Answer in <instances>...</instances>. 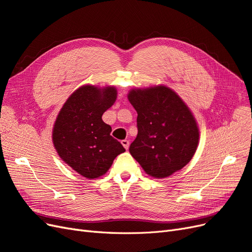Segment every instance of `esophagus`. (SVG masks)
<instances>
[{"label":"esophagus","instance_id":"1","mask_svg":"<svg viewBox=\"0 0 252 252\" xmlns=\"http://www.w3.org/2000/svg\"><path fill=\"white\" fill-rule=\"evenodd\" d=\"M121 143H122V145H123L125 149H128V147H129V141L123 140V141H121Z\"/></svg>","mask_w":252,"mask_h":252}]
</instances>
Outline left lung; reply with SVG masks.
Listing matches in <instances>:
<instances>
[{
	"label": "left lung",
	"mask_w": 252,
	"mask_h": 252,
	"mask_svg": "<svg viewBox=\"0 0 252 252\" xmlns=\"http://www.w3.org/2000/svg\"><path fill=\"white\" fill-rule=\"evenodd\" d=\"M138 135L129 152L147 174L163 179L182 169L199 144V128L186 104L166 86L132 89Z\"/></svg>",
	"instance_id": "left-lung-1"
}]
</instances>
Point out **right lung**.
<instances>
[{"instance_id": "add662e5", "label": "right lung", "mask_w": 252, "mask_h": 252, "mask_svg": "<svg viewBox=\"0 0 252 252\" xmlns=\"http://www.w3.org/2000/svg\"><path fill=\"white\" fill-rule=\"evenodd\" d=\"M117 89L86 85L68 97L52 131L59 156L73 170L88 179L105 174L125 148L110 135L103 113L116 102Z\"/></svg>"}]
</instances>
